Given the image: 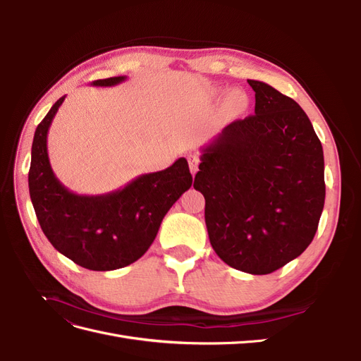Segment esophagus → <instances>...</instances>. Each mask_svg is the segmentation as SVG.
Wrapping results in <instances>:
<instances>
[{"label": "esophagus", "instance_id": "34e87169", "mask_svg": "<svg viewBox=\"0 0 361 361\" xmlns=\"http://www.w3.org/2000/svg\"><path fill=\"white\" fill-rule=\"evenodd\" d=\"M199 157L197 155H188V164H190V169H191V173L195 174V171L199 170Z\"/></svg>", "mask_w": 361, "mask_h": 361}]
</instances>
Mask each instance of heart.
<instances>
[{"mask_svg":"<svg viewBox=\"0 0 361 361\" xmlns=\"http://www.w3.org/2000/svg\"><path fill=\"white\" fill-rule=\"evenodd\" d=\"M231 101H232V104H233L235 106H239V105L243 104V101H244V96H243L241 92H233Z\"/></svg>","mask_w":361,"mask_h":361,"instance_id":"b5f03b06","label":"heart"}]
</instances>
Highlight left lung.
<instances>
[{
    "mask_svg": "<svg viewBox=\"0 0 361 361\" xmlns=\"http://www.w3.org/2000/svg\"><path fill=\"white\" fill-rule=\"evenodd\" d=\"M255 116L227 125L202 147L194 188L215 253L264 276L307 248L325 202L324 152L302 108L267 82L248 80Z\"/></svg>",
    "mask_w": 361,
    "mask_h": 361,
    "instance_id": "obj_1",
    "label": "left lung"
}]
</instances>
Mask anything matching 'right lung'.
I'll list each match as a JSON object with an SVG mask.
<instances>
[{"mask_svg": "<svg viewBox=\"0 0 361 361\" xmlns=\"http://www.w3.org/2000/svg\"><path fill=\"white\" fill-rule=\"evenodd\" d=\"M126 76L96 80L111 87ZM63 96L36 128L31 146L28 188L43 233L61 255L92 271H113L133 264L154 243L162 218L190 190L188 161L179 158L166 170L141 174L123 188L99 195L69 191L54 174L48 157V130Z\"/></svg>", "mask_w": 361, "mask_h": 361, "instance_id": "obj_1", "label": "right lung"}]
</instances>
